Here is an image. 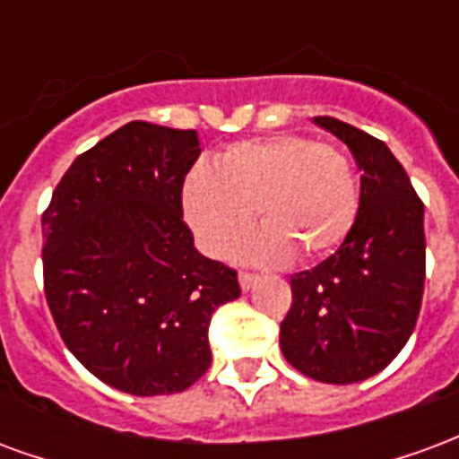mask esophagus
Segmentation results:
<instances>
[{
	"instance_id": "1",
	"label": "esophagus",
	"mask_w": 459,
	"mask_h": 459,
	"mask_svg": "<svg viewBox=\"0 0 459 459\" xmlns=\"http://www.w3.org/2000/svg\"><path fill=\"white\" fill-rule=\"evenodd\" d=\"M258 275L255 273H248V270H240L238 273V282H240V288L243 290H250L255 282H258Z\"/></svg>"
}]
</instances>
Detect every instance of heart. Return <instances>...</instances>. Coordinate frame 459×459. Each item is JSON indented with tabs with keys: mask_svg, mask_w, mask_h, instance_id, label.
Masks as SVG:
<instances>
[{
	"mask_svg": "<svg viewBox=\"0 0 459 459\" xmlns=\"http://www.w3.org/2000/svg\"><path fill=\"white\" fill-rule=\"evenodd\" d=\"M181 209L194 238L223 255L258 211L265 226L243 240L240 255L280 263L327 255L344 243L359 216L354 164L332 144L270 137L230 144L216 164L201 161L184 179Z\"/></svg>",
	"mask_w": 459,
	"mask_h": 459,
	"instance_id": "heart-1",
	"label": "heart"
}]
</instances>
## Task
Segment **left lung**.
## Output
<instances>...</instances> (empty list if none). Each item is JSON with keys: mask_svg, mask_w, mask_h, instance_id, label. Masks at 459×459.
<instances>
[{"mask_svg": "<svg viewBox=\"0 0 459 459\" xmlns=\"http://www.w3.org/2000/svg\"><path fill=\"white\" fill-rule=\"evenodd\" d=\"M354 154L359 216L337 253L290 278L292 305L280 349L299 374L356 384L394 361L423 302V201L384 142L337 117H315Z\"/></svg>", "mask_w": 459, "mask_h": 459, "instance_id": "obj_1", "label": "left lung"}]
</instances>
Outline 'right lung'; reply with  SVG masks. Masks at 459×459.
<instances>
[{
	"instance_id": "1",
	"label": "right lung",
	"mask_w": 459,
	"mask_h": 459,
	"mask_svg": "<svg viewBox=\"0 0 459 459\" xmlns=\"http://www.w3.org/2000/svg\"><path fill=\"white\" fill-rule=\"evenodd\" d=\"M196 130L127 122L78 154L41 216L44 292L58 334L103 384L186 391L211 366V315L236 270L194 248L181 189Z\"/></svg>"
}]
</instances>
